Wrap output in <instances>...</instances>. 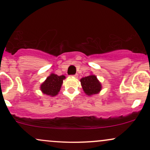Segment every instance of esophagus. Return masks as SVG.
Returning <instances> with one entry per match:
<instances>
[{
	"mask_svg": "<svg viewBox=\"0 0 150 150\" xmlns=\"http://www.w3.org/2000/svg\"><path fill=\"white\" fill-rule=\"evenodd\" d=\"M73 77H75V78H77V77H78V75H77V74H75V75H73Z\"/></svg>",
	"mask_w": 150,
	"mask_h": 150,
	"instance_id": "esophagus-1",
	"label": "esophagus"
}]
</instances>
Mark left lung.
Instances as JSON below:
<instances>
[{"mask_svg":"<svg viewBox=\"0 0 150 150\" xmlns=\"http://www.w3.org/2000/svg\"><path fill=\"white\" fill-rule=\"evenodd\" d=\"M80 82L84 92L88 96L98 94L101 89L100 82L94 75L82 77L80 80Z\"/></svg>","mask_w":150,"mask_h":150,"instance_id":"8db88e82","label":"left lung"}]
</instances>
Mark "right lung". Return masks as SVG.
Masks as SVG:
<instances>
[{
    "instance_id": "1",
    "label": "right lung",
    "mask_w": 150,
    "mask_h": 150,
    "mask_svg": "<svg viewBox=\"0 0 150 150\" xmlns=\"http://www.w3.org/2000/svg\"><path fill=\"white\" fill-rule=\"evenodd\" d=\"M65 78L64 75H58L51 73L46 80L41 85L40 89L42 92L46 95L54 97L59 92L63 84V81Z\"/></svg>"
}]
</instances>
